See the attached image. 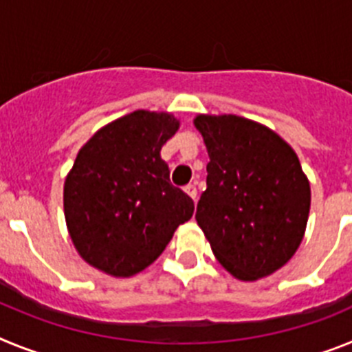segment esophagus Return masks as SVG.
Returning <instances> with one entry per match:
<instances>
[{
	"instance_id": "obj_1",
	"label": "esophagus",
	"mask_w": 352,
	"mask_h": 352,
	"mask_svg": "<svg viewBox=\"0 0 352 352\" xmlns=\"http://www.w3.org/2000/svg\"><path fill=\"white\" fill-rule=\"evenodd\" d=\"M184 191H186V195H188V197H191V198H193V200H197V195H198L197 186H195V184H188L184 188Z\"/></svg>"
}]
</instances>
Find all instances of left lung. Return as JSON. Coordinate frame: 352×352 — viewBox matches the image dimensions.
<instances>
[{
    "instance_id": "obj_1",
    "label": "left lung",
    "mask_w": 352,
    "mask_h": 352,
    "mask_svg": "<svg viewBox=\"0 0 352 352\" xmlns=\"http://www.w3.org/2000/svg\"><path fill=\"white\" fill-rule=\"evenodd\" d=\"M210 161L198 225L219 264L244 282L274 273L303 241L310 184L276 133L235 115H198Z\"/></svg>"
}]
</instances>
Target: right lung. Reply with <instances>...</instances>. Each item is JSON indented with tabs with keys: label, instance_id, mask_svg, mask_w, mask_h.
Segmentation results:
<instances>
[{
	"label": "right lung",
	"instance_id": "obj_1",
	"mask_svg": "<svg viewBox=\"0 0 352 352\" xmlns=\"http://www.w3.org/2000/svg\"><path fill=\"white\" fill-rule=\"evenodd\" d=\"M179 129L168 113L134 111L97 131L63 188L67 228L94 267L133 276L157 258L193 200L170 182L161 146Z\"/></svg>",
	"mask_w": 352,
	"mask_h": 352
}]
</instances>
